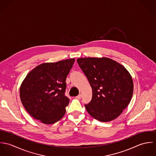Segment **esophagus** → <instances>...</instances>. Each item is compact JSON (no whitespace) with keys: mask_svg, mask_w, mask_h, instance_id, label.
<instances>
[{"mask_svg":"<svg viewBox=\"0 0 156 156\" xmlns=\"http://www.w3.org/2000/svg\"><path fill=\"white\" fill-rule=\"evenodd\" d=\"M81 97H82V95H81V94H79V95H78L76 97V98H77V99H80Z\"/></svg>","mask_w":156,"mask_h":156,"instance_id":"esophagus-1","label":"esophagus"}]
</instances>
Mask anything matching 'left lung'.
Returning a JSON list of instances; mask_svg holds the SVG:
<instances>
[{"label": "left lung", "instance_id": "1", "mask_svg": "<svg viewBox=\"0 0 156 156\" xmlns=\"http://www.w3.org/2000/svg\"><path fill=\"white\" fill-rule=\"evenodd\" d=\"M77 62L92 89V100L85 106L89 115L101 122L111 121L130 103L133 82L127 69L108 58H83Z\"/></svg>", "mask_w": 156, "mask_h": 156}]
</instances>
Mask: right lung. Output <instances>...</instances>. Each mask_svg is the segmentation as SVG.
<instances>
[{"label":"right lung","mask_w":156,"mask_h":156,"mask_svg":"<svg viewBox=\"0 0 156 156\" xmlns=\"http://www.w3.org/2000/svg\"><path fill=\"white\" fill-rule=\"evenodd\" d=\"M74 59L44 63L30 71L20 86L23 105L32 117L45 124L59 121L69 98L65 95L66 78Z\"/></svg>","instance_id":"obj_1"}]
</instances>
